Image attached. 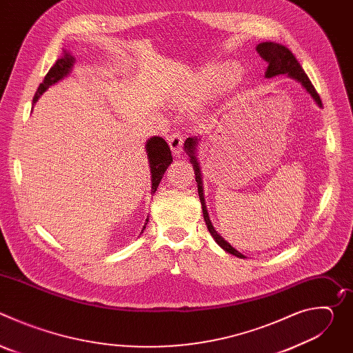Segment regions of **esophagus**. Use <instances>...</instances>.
<instances>
[{"label":"esophagus","mask_w":353,"mask_h":353,"mask_svg":"<svg viewBox=\"0 0 353 353\" xmlns=\"http://www.w3.org/2000/svg\"><path fill=\"white\" fill-rule=\"evenodd\" d=\"M183 141H184V138H183V135H181L180 132H173V134H170V135L168 137L169 146H170L172 152H173L174 155H179V154L181 152V150H183Z\"/></svg>","instance_id":"1"}]
</instances>
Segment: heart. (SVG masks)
<instances>
[{"label": "heart", "instance_id": "1", "mask_svg": "<svg viewBox=\"0 0 353 353\" xmlns=\"http://www.w3.org/2000/svg\"><path fill=\"white\" fill-rule=\"evenodd\" d=\"M239 72H240V71H239V68H237L236 65H228V67L225 68V71L222 72V78H223L225 81H234V79L237 78ZM214 78H215V75H214V72L210 71V70L205 71L203 75H199V77L196 78V82L192 83L185 92H183V93L180 94V97H179L180 102H181V103H188L194 96H196L199 92H203L207 86H210V85L212 83Z\"/></svg>", "mask_w": 353, "mask_h": 353}]
</instances>
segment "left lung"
Returning a JSON list of instances; mask_svg holds the SVG:
<instances>
[{
  "instance_id": "left-lung-1",
  "label": "left lung",
  "mask_w": 353,
  "mask_h": 353,
  "mask_svg": "<svg viewBox=\"0 0 353 353\" xmlns=\"http://www.w3.org/2000/svg\"><path fill=\"white\" fill-rule=\"evenodd\" d=\"M257 52L268 63L267 71H265V78H272L281 74H286L290 78H293L294 81H297L301 86H303L310 96L314 99V102L321 108V99L319 96V93L316 92L313 83L310 82L309 77L306 75V72L301 68L300 63L296 60V57L293 56V53L290 50L279 43L275 41H263L257 46ZM198 137H191L187 138L184 142V150L185 154L190 158V162L192 163V169L195 173V181H196V187H198V195H199V201H201V205H203V215H204V221L205 225L210 230V233L212 234L214 240L225 250L228 253L239 257V259H244V256L239 251L232 247L214 228L211 219H210V214L207 210V204H205V196H204V181H203V173H201V166L196 158V146H198Z\"/></svg>"
}]
</instances>
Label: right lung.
I'll return each mask as SVG.
<instances>
[{"mask_svg": "<svg viewBox=\"0 0 353 353\" xmlns=\"http://www.w3.org/2000/svg\"><path fill=\"white\" fill-rule=\"evenodd\" d=\"M74 63H75V59L64 50L63 56L56 61V64L52 68H50V71L47 72V75L43 79V82L39 85L37 92L33 97V105L37 102V99L50 86L57 83L59 81H61L64 77H67L70 74V71L74 67ZM145 149H146L149 169H150V194L154 195L159 183H161V180H162V177H163V174H165V172H166V169L173 162L172 150H170L169 145L166 143V141L161 137L149 138L145 143ZM148 221L149 219H146V223H148ZM143 229H145V226H143Z\"/></svg>", "mask_w": 353, "mask_h": 353, "instance_id": "1", "label": "right lung"}]
</instances>
